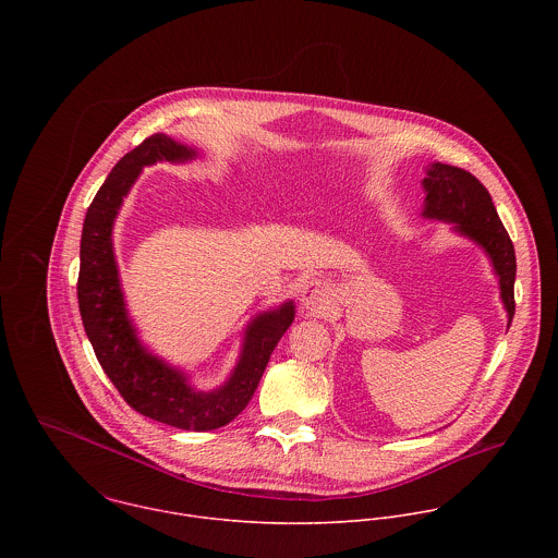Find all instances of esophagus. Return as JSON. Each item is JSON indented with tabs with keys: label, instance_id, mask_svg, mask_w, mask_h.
I'll return each mask as SVG.
<instances>
[{
	"label": "esophagus",
	"instance_id": "1",
	"mask_svg": "<svg viewBox=\"0 0 558 558\" xmlns=\"http://www.w3.org/2000/svg\"><path fill=\"white\" fill-rule=\"evenodd\" d=\"M301 301H303V305H305L307 310L322 312V310H326L328 303H330V290H328V286H326L324 281L312 279V281L305 283V288H303V292H301Z\"/></svg>",
	"mask_w": 558,
	"mask_h": 558
}]
</instances>
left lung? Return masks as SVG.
<instances>
[{
	"mask_svg": "<svg viewBox=\"0 0 558 558\" xmlns=\"http://www.w3.org/2000/svg\"><path fill=\"white\" fill-rule=\"evenodd\" d=\"M425 204L421 217L451 223V230L478 244L492 262L498 277L500 301L507 312V326L515 314L513 283H515V251L487 189L477 178L460 167L432 162L423 178Z\"/></svg>",
	"mask_w": 558,
	"mask_h": 558,
	"instance_id": "8db88e82",
	"label": "left lung"
}]
</instances>
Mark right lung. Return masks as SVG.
Here are the masks:
<instances>
[{
	"instance_id": "1",
	"label": "right lung",
	"mask_w": 558,
	"mask_h": 558,
	"mask_svg": "<svg viewBox=\"0 0 558 558\" xmlns=\"http://www.w3.org/2000/svg\"><path fill=\"white\" fill-rule=\"evenodd\" d=\"M197 155L195 148L157 133L111 169L85 213L77 299L94 354L124 401L140 414L165 425L210 432L228 425L246 408L275 345L294 322L296 310L292 301H286L251 318L244 328L236 367L213 391L195 389L186 372L162 361L142 343L120 283L111 239L113 223L144 167L160 160L189 162Z\"/></svg>"
}]
</instances>
